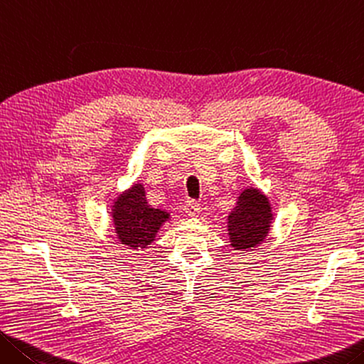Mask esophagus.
Here are the masks:
<instances>
[{
	"instance_id": "esophagus-1",
	"label": "esophagus",
	"mask_w": 364,
	"mask_h": 364,
	"mask_svg": "<svg viewBox=\"0 0 364 364\" xmlns=\"http://www.w3.org/2000/svg\"><path fill=\"white\" fill-rule=\"evenodd\" d=\"M183 210H186L187 216L198 218V214L201 211V206H200V203H196V201H187L186 206H183Z\"/></svg>"
}]
</instances>
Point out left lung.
<instances>
[{"label":"left lung","instance_id":"left-lung-1","mask_svg":"<svg viewBox=\"0 0 364 364\" xmlns=\"http://www.w3.org/2000/svg\"><path fill=\"white\" fill-rule=\"evenodd\" d=\"M274 221L267 195L255 186H248L237 196V203L228 216L230 247L237 252H250L266 240Z\"/></svg>","mask_w":364,"mask_h":364}]
</instances>
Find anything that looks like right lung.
<instances>
[{
    "mask_svg": "<svg viewBox=\"0 0 364 364\" xmlns=\"http://www.w3.org/2000/svg\"><path fill=\"white\" fill-rule=\"evenodd\" d=\"M111 218L119 243L134 252L150 247L161 228L171 221L168 211L148 203L145 186L140 181L117 193L111 205Z\"/></svg>",
    "mask_w": 364,
    "mask_h": 364,
    "instance_id": "add662e5",
    "label": "right lung"
}]
</instances>
